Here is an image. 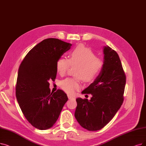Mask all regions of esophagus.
<instances>
[{"instance_id":"esophagus-1","label":"esophagus","mask_w":146,"mask_h":146,"mask_svg":"<svg viewBox=\"0 0 146 146\" xmlns=\"http://www.w3.org/2000/svg\"><path fill=\"white\" fill-rule=\"evenodd\" d=\"M68 97L69 99H75V97L71 95H68Z\"/></svg>"}]
</instances>
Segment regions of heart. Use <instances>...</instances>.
Here are the masks:
<instances>
[{
  "mask_svg": "<svg viewBox=\"0 0 146 146\" xmlns=\"http://www.w3.org/2000/svg\"><path fill=\"white\" fill-rule=\"evenodd\" d=\"M71 65L77 66L74 73L77 77L65 78L60 83L61 88L69 94L79 89L81 79L84 82L95 80L101 72L104 63L102 59L96 57L95 53L90 48L80 44L71 51L69 59L60 57L57 60V72L61 75L65 74Z\"/></svg>",
  "mask_w": 146,
  "mask_h": 146,
  "instance_id": "obj_1",
  "label": "heart"
}]
</instances>
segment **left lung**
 I'll return each instance as SVG.
<instances>
[{
  "label": "left lung",
  "instance_id": "obj_1",
  "mask_svg": "<svg viewBox=\"0 0 146 146\" xmlns=\"http://www.w3.org/2000/svg\"><path fill=\"white\" fill-rule=\"evenodd\" d=\"M104 67L95 80L81 93L90 100L77 98L75 117L90 131L100 130L111 120L124 100L126 75L118 54L110 46L104 48Z\"/></svg>",
  "mask_w": 146,
  "mask_h": 146
}]
</instances>
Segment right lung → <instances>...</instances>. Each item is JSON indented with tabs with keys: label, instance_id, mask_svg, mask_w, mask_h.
I'll return each instance as SVG.
<instances>
[{
	"label": "right lung",
	"instance_id": "add662e5",
	"mask_svg": "<svg viewBox=\"0 0 146 146\" xmlns=\"http://www.w3.org/2000/svg\"><path fill=\"white\" fill-rule=\"evenodd\" d=\"M71 45L59 39H45L29 51L19 66L17 100L26 119L38 129L53 126L68 100L62 90L51 92L48 81L55 80L57 61Z\"/></svg>",
	"mask_w": 146,
	"mask_h": 146
}]
</instances>
